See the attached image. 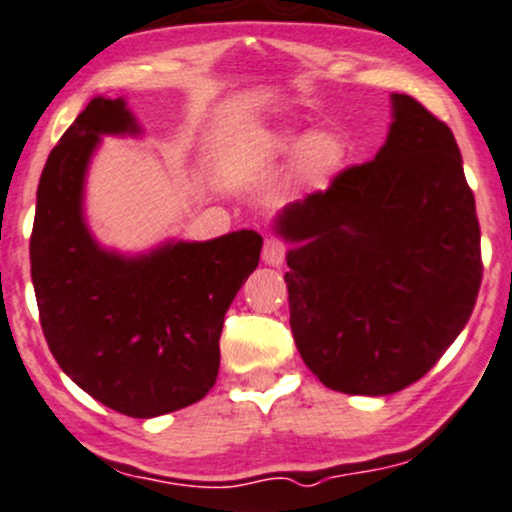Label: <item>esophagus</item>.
<instances>
[{
  "mask_svg": "<svg viewBox=\"0 0 512 512\" xmlns=\"http://www.w3.org/2000/svg\"><path fill=\"white\" fill-rule=\"evenodd\" d=\"M285 261V244L280 239H266V244H263V263H268V266H283Z\"/></svg>",
  "mask_w": 512,
  "mask_h": 512,
  "instance_id": "34e87169",
  "label": "esophagus"
}]
</instances>
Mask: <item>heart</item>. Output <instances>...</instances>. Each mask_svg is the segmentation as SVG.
<instances>
[{"instance_id":"b5f03b06","label":"heart","mask_w":512,"mask_h":512,"mask_svg":"<svg viewBox=\"0 0 512 512\" xmlns=\"http://www.w3.org/2000/svg\"><path fill=\"white\" fill-rule=\"evenodd\" d=\"M276 151L293 156L298 153V175L307 185H324L342 168L346 146L344 139L334 131H315L307 136L305 131L285 129L276 139Z\"/></svg>"}]
</instances>
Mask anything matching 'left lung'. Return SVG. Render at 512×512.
Masks as SVG:
<instances>
[{"label":"left lung","instance_id":"8db88e82","mask_svg":"<svg viewBox=\"0 0 512 512\" xmlns=\"http://www.w3.org/2000/svg\"><path fill=\"white\" fill-rule=\"evenodd\" d=\"M373 161L290 202V329L327 388L390 395L420 381L461 334L481 285L474 192L447 124L408 95Z\"/></svg>","mask_w":512,"mask_h":512}]
</instances>
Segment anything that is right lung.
I'll return each mask as SVG.
<instances>
[{"instance_id":"obj_1","label":"right lung","mask_w":512,"mask_h":512,"mask_svg":"<svg viewBox=\"0 0 512 512\" xmlns=\"http://www.w3.org/2000/svg\"><path fill=\"white\" fill-rule=\"evenodd\" d=\"M124 97H95L48 156L36 192L31 280L46 342L70 381L129 417L166 415L210 393L224 315L263 239L239 229L126 254L87 224V170L102 136H141Z\"/></svg>"}]
</instances>
